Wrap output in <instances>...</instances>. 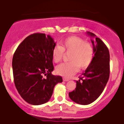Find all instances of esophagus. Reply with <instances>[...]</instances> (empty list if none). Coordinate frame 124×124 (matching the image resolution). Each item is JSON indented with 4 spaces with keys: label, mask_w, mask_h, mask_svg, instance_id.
Listing matches in <instances>:
<instances>
[{
    "label": "esophagus",
    "mask_w": 124,
    "mask_h": 124,
    "mask_svg": "<svg viewBox=\"0 0 124 124\" xmlns=\"http://www.w3.org/2000/svg\"><path fill=\"white\" fill-rule=\"evenodd\" d=\"M63 80L65 81V82H68V81L69 80V79H67V78H63Z\"/></svg>",
    "instance_id": "obj_1"
}]
</instances>
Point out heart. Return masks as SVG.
<instances>
[{
    "label": "heart",
    "mask_w": 124,
    "mask_h": 124,
    "mask_svg": "<svg viewBox=\"0 0 124 124\" xmlns=\"http://www.w3.org/2000/svg\"><path fill=\"white\" fill-rule=\"evenodd\" d=\"M65 53H70V62L57 66L56 72L65 78H70L80 69H86L92 63L94 56L93 46L84 39L76 37H69L61 42V45H55L52 51V57L55 63L60 62Z\"/></svg>",
    "instance_id": "obj_1"
}]
</instances>
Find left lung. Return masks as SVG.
Segmentation results:
<instances>
[{
	"label": "left lung",
	"instance_id": "obj_1",
	"mask_svg": "<svg viewBox=\"0 0 124 124\" xmlns=\"http://www.w3.org/2000/svg\"><path fill=\"white\" fill-rule=\"evenodd\" d=\"M96 37V45L92 39L94 56L92 63L76 81V87L69 92L70 99L76 103L87 105L94 101L100 96L106 87L109 76V53L105 44L96 37L94 34L87 32Z\"/></svg>",
	"mask_w": 124,
	"mask_h": 124
}]
</instances>
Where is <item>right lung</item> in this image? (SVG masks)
<instances>
[{"instance_id": "right-lung-1", "label": "right lung", "mask_w": 124, "mask_h": 124, "mask_svg": "<svg viewBox=\"0 0 124 124\" xmlns=\"http://www.w3.org/2000/svg\"><path fill=\"white\" fill-rule=\"evenodd\" d=\"M55 45L50 35L34 33L25 38L14 54L15 86L21 97L30 104L48 102L55 85L62 82V77L51 73L54 68L52 51Z\"/></svg>"}]
</instances>
